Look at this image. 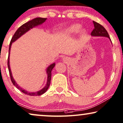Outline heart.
Returning <instances> with one entry per match:
<instances>
[{
	"label": "heart",
	"instance_id": "heart-1",
	"mask_svg": "<svg viewBox=\"0 0 123 123\" xmlns=\"http://www.w3.org/2000/svg\"><path fill=\"white\" fill-rule=\"evenodd\" d=\"M80 28H81L80 25L78 24H73L66 29V30H65V33L68 34V35H71V34L78 32L80 30ZM84 33H85V30H81V34H84Z\"/></svg>",
	"mask_w": 123,
	"mask_h": 123
}]
</instances>
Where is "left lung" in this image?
Here are the masks:
<instances>
[{
    "label": "left lung",
    "instance_id": "left-lung-1",
    "mask_svg": "<svg viewBox=\"0 0 123 123\" xmlns=\"http://www.w3.org/2000/svg\"><path fill=\"white\" fill-rule=\"evenodd\" d=\"M94 29L91 32V35L94 37H107L110 39L109 34L104 26H102L98 23L93 21Z\"/></svg>",
    "mask_w": 123,
    "mask_h": 123
}]
</instances>
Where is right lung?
<instances>
[{
  "instance_id": "right-lung-1",
  "label": "right lung",
  "mask_w": 123,
  "mask_h": 123,
  "mask_svg": "<svg viewBox=\"0 0 123 123\" xmlns=\"http://www.w3.org/2000/svg\"><path fill=\"white\" fill-rule=\"evenodd\" d=\"M47 18H41V17H37L35 18L32 20L30 21H28L27 22L25 23V24H23L22 26H21L20 27H19L18 29H17V31L15 32V33L14 34L13 36L12 37V39H11L10 44H9V53H8V70H9V75H10L11 77V80L12 81L13 84L14 85V86H16V88H18L19 91H21L22 93H25V94L29 95V96H40L43 94H44L45 92L47 91V89H48L49 86H50V80H51V75H52V70L53 69L54 67L55 66V63H54L53 64L50 65L47 68V73L48 74V78H47V84L44 87L42 90L39 91L38 92H28L26 91L25 90L23 89L21 87L18 86L17 83H16V81H14L13 78L12 73H11V69H10V66H9V53H10V50H11V44L13 42H14V41H16L17 39H18L19 37H21L23 34H24L25 32H26L27 31H29L30 29H32V27H35V26H37V25H39L43 24V22H44L45 20H46Z\"/></svg>"
}]
</instances>
